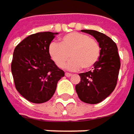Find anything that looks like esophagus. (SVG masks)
<instances>
[{"label": "esophagus", "mask_w": 134, "mask_h": 134, "mask_svg": "<svg viewBox=\"0 0 134 134\" xmlns=\"http://www.w3.org/2000/svg\"><path fill=\"white\" fill-rule=\"evenodd\" d=\"M72 74H71V73H69V72H65V76H66L67 77H70V76H72Z\"/></svg>", "instance_id": "34e87169"}]
</instances>
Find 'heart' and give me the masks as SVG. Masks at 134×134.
Here are the masks:
<instances>
[{"mask_svg": "<svg viewBox=\"0 0 134 134\" xmlns=\"http://www.w3.org/2000/svg\"><path fill=\"white\" fill-rule=\"evenodd\" d=\"M48 53L59 68H63L71 58L72 59L67 64V69L78 70L82 67L90 69L100 58V47L97 40L87 34L70 33L63 36L59 43H51Z\"/></svg>", "mask_w": 134, "mask_h": 134, "instance_id": "b5f03b06", "label": "heart"}]
</instances>
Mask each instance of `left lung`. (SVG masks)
I'll use <instances>...</instances> for the list:
<instances>
[{
	"instance_id": "obj_1",
	"label": "left lung",
	"mask_w": 134,
	"mask_h": 134,
	"mask_svg": "<svg viewBox=\"0 0 134 134\" xmlns=\"http://www.w3.org/2000/svg\"><path fill=\"white\" fill-rule=\"evenodd\" d=\"M81 31L93 36L98 40L100 54L93 70L79 74L80 82L76 85V91L82 101L98 104L108 97L115 88L120 69V58L116 43L110 37L95 30Z\"/></svg>"
}]
</instances>
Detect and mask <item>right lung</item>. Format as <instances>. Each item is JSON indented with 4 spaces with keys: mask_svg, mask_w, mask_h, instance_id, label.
<instances>
[{
    "mask_svg": "<svg viewBox=\"0 0 134 134\" xmlns=\"http://www.w3.org/2000/svg\"><path fill=\"white\" fill-rule=\"evenodd\" d=\"M58 33L43 32L27 36L15 48L12 72L16 90L35 104L49 100L58 81L65 76L51 59L49 46Z\"/></svg>",
    "mask_w": 134,
    "mask_h": 134,
    "instance_id": "obj_1",
    "label": "right lung"
}]
</instances>
